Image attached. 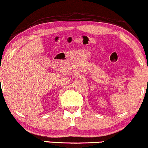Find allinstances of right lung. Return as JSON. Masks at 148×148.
<instances>
[{
  "label": "right lung",
  "instance_id": "add662e5",
  "mask_svg": "<svg viewBox=\"0 0 148 148\" xmlns=\"http://www.w3.org/2000/svg\"><path fill=\"white\" fill-rule=\"evenodd\" d=\"M0 82H1V81H0Z\"/></svg>",
  "mask_w": 148,
  "mask_h": 148
}]
</instances>
